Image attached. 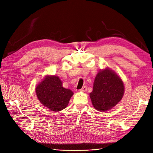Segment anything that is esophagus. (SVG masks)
<instances>
[{
	"mask_svg": "<svg viewBox=\"0 0 153 153\" xmlns=\"http://www.w3.org/2000/svg\"><path fill=\"white\" fill-rule=\"evenodd\" d=\"M80 90L82 91H86L87 90V87H86V86H83L82 88H81V89H80Z\"/></svg>",
	"mask_w": 153,
	"mask_h": 153,
	"instance_id": "obj_1",
	"label": "esophagus"
}]
</instances>
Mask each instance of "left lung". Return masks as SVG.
I'll use <instances>...</instances> for the list:
<instances>
[{
	"instance_id": "8db88e82",
	"label": "left lung",
	"mask_w": 153,
	"mask_h": 153,
	"mask_svg": "<svg viewBox=\"0 0 153 153\" xmlns=\"http://www.w3.org/2000/svg\"><path fill=\"white\" fill-rule=\"evenodd\" d=\"M124 92L123 80L114 71L106 68L97 74L90 97L94 107L97 111L105 112L118 104Z\"/></svg>"
}]
</instances>
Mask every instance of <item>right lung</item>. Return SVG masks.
I'll return each mask as SVG.
<instances>
[{
  "label": "right lung",
  "instance_id": "add662e5",
  "mask_svg": "<svg viewBox=\"0 0 153 153\" xmlns=\"http://www.w3.org/2000/svg\"><path fill=\"white\" fill-rule=\"evenodd\" d=\"M36 94L40 102L52 111H60L66 108L73 92L62 86L57 76H46L36 87Z\"/></svg>",
  "mask_w": 153,
  "mask_h": 153
}]
</instances>
